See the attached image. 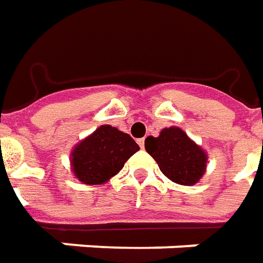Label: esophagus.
I'll return each instance as SVG.
<instances>
[{
	"label": "esophagus",
	"instance_id": "34e87169",
	"mask_svg": "<svg viewBox=\"0 0 263 263\" xmlns=\"http://www.w3.org/2000/svg\"><path fill=\"white\" fill-rule=\"evenodd\" d=\"M144 144H145V140H144V138H140V140H138V145H140L141 148H144Z\"/></svg>",
	"mask_w": 263,
	"mask_h": 263
}]
</instances>
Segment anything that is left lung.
<instances>
[{"mask_svg":"<svg viewBox=\"0 0 263 263\" xmlns=\"http://www.w3.org/2000/svg\"><path fill=\"white\" fill-rule=\"evenodd\" d=\"M145 149L157 161L163 175L177 185L192 186L205 175L206 153L177 126L161 129L156 138L148 137Z\"/></svg>","mask_w":263,"mask_h":263,"instance_id":"8db88e82","label":"left lung"}]
</instances>
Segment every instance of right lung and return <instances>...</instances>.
Segmentation results:
<instances>
[{
	"label": "right lung",
	"instance_id": "add662e5",
	"mask_svg": "<svg viewBox=\"0 0 263 263\" xmlns=\"http://www.w3.org/2000/svg\"><path fill=\"white\" fill-rule=\"evenodd\" d=\"M138 149V144L128 134L110 125H102L72 148L71 170L84 185H103L121 172Z\"/></svg>",
	"mask_w": 263,
	"mask_h": 263
}]
</instances>
